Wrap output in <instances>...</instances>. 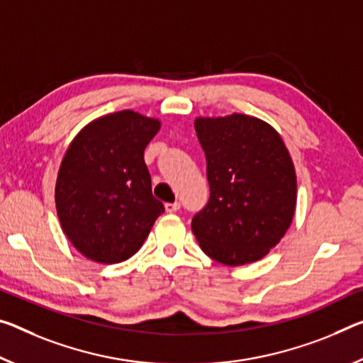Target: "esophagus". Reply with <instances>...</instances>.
<instances>
[{
  "mask_svg": "<svg viewBox=\"0 0 363 363\" xmlns=\"http://www.w3.org/2000/svg\"><path fill=\"white\" fill-rule=\"evenodd\" d=\"M164 208L168 213H176L177 210L181 208V203L179 202H172V203H164Z\"/></svg>",
  "mask_w": 363,
  "mask_h": 363,
  "instance_id": "34e87169",
  "label": "esophagus"
}]
</instances>
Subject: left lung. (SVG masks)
Returning <instances> with one entry per match:
<instances>
[{
  "label": "left lung",
  "mask_w": 363,
  "mask_h": 363,
  "mask_svg": "<svg viewBox=\"0 0 363 363\" xmlns=\"http://www.w3.org/2000/svg\"><path fill=\"white\" fill-rule=\"evenodd\" d=\"M210 199L192 233L213 260L229 267L263 258L294 218L297 179L281 135L264 121L234 113L197 118Z\"/></svg>",
  "instance_id": "obj_1"
}]
</instances>
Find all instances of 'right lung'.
<instances>
[{"instance_id": "obj_1", "label": "right lung", "mask_w": 363, "mask_h": 363, "mask_svg": "<svg viewBox=\"0 0 363 363\" xmlns=\"http://www.w3.org/2000/svg\"><path fill=\"white\" fill-rule=\"evenodd\" d=\"M160 125L158 119L124 109L91 121L66 150L56 179V211L62 233L90 260H128L164 211L153 197L143 160Z\"/></svg>"}]
</instances>
